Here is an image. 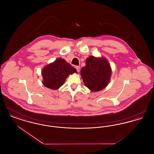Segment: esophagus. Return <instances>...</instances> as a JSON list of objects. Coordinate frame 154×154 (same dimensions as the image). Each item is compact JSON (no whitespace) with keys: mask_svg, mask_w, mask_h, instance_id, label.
I'll return each mask as SVG.
<instances>
[{"mask_svg":"<svg viewBox=\"0 0 154 154\" xmlns=\"http://www.w3.org/2000/svg\"><path fill=\"white\" fill-rule=\"evenodd\" d=\"M75 68H76V69H77V72H80V66H75Z\"/></svg>","mask_w":154,"mask_h":154,"instance_id":"34e87169","label":"esophagus"}]
</instances>
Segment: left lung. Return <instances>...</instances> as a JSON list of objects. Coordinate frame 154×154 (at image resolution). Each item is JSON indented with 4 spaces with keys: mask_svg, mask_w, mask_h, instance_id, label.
Listing matches in <instances>:
<instances>
[{
    "mask_svg": "<svg viewBox=\"0 0 154 154\" xmlns=\"http://www.w3.org/2000/svg\"><path fill=\"white\" fill-rule=\"evenodd\" d=\"M111 69L106 59L96 58L90 56L86 65L82 67L81 75L86 87L93 92L100 91L108 85Z\"/></svg>",
    "mask_w": 154,
    "mask_h": 154,
    "instance_id": "8db88e82",
    "label": "left lung"
}]
</instances>
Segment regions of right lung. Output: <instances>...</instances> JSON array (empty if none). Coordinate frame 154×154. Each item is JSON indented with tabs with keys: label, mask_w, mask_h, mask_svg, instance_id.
<instances>
[{
	"label": "right lung",
	"mask_w": 154,
	"mask_h": 154,
	"mask_svg": "<svg viewBox=\"0 0 154 154\" xmlns=\"http://www.w3.org/2000/svg\"><path fill=\"white\" fill-rule=\"evenodd\" d=\"M76 72V69L66 62L65 60L58 59L42 70L43 84L47 88L57 89L63 84L70 74Z\"/></svg>",
	"instance_id": "right-lung-1"
}]
</instances>
